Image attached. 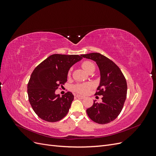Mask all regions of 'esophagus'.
Here are the masks:
<instances>
[{"label": "esophagus", "mask_w": 156, "mask_h": 156, "mask_svg": "<svg viewBox=\"0 0 156 156\" xmlns=\"http://www.w3.org/2000/svg\"><path fill=\"white\" fill-rule=\"evenodd\" d=\"M76 97L78 98H79V99H84V98H85V97H84V96H81V95H79V94H77V95L76 96Z\"/></svg>", "instance_id": "esophagus-1"}]
</instances>
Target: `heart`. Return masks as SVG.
<instances>
[{
	"label": "heart",
	"mask_w": 156,
	"mask_h": 156,
	"mask_svg": "<svg viewBox=\"0 0 156 156\" xmlns=\"http://www.w3.org/2000/svg\"><path fill=\"white\" fill-rule=\"evenodd\" d=\"M82 67L87 72L89 73L91 71L95 70V65H94L92 62L90 61H84L82 63ZM71 71L70 69L68 72V76L71 75ZM94 87L93 84L92 83H78L73 86V89L75 92L80 94H87L88 93L90 90Z\"/></svg>",
	"instance_id": "b5f03b06"
}]
</instances>
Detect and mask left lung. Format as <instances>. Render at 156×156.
Returning <instances> with one entry per match:
<instances>
[{
    "instance_id": "obj_1",
    "label": "left lung",
    "mask_w": 156,
    "mask_h": 156,
    "mask_svg": "<svg viewBox=\"0 0 156 156\" xmlns=\"http://www.w3.org/2000/svg\"><path fill=\"white\" fill-rule=\"evenodd\" d=\"M96 62L100 72V83L95 95L102 96V102L94 101L87 109L90 119L105 124L116 119L124 107L127 95V83L119 66L111 60L98 53L81 55Z\"/></svg>"
}]
</instances>
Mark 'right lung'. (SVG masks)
Returning a JSON list of instances; mask_svg holds the SVG:
<instances>
[{"label": "right lung", "mask_w": 156, "mask_h": 156, "mask_svg": "<svg viewBox=\"0 0 156 156\" xmlns=\"http://www.w3.org/2000/svg\"><path fill=\"white\" fill-rule=\"evenodd\" d=\"M83 58L77 55L54 54L34 69L27 85L29 100L36 114L47 122L60 120L67 115L74 96L68 92L60 97L55 90L67 81L73 64Z\"/></svg>", "instance_id": "right-lung-1"}]
</instances>
